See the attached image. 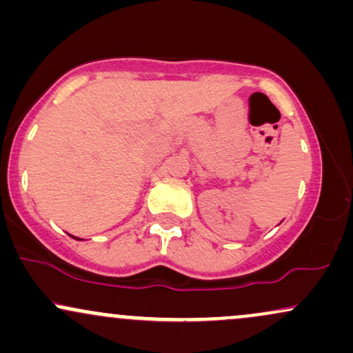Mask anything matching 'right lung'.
Segmentation results:
<instances>
[{
    "label": "right lung",
    "instance_id": "obj_1",
    "mask_svg": "<svg viewBox=\"0 0 353 353\" xmlns=\"http://www.w3.org/2000/svg\"><path fill=\"white\" fill-rule=\"evenodd\" d=\"M72 239H78V237H72ZM78 241H81V239H78Z\"/></svg>",
    "mask_w": 353,
    "mask_h": 353
}]
</instances>
